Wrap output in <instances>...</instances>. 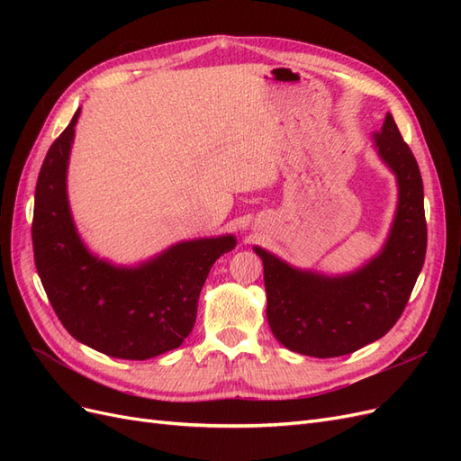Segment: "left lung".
Returning <instances> with one entry per match:
<instances>
[{
  "mask_svg": "<svg viewBox=\"0 0 461 461\" xmlns=\"http://www.w3.org/2000/svg\"><path fill=\"white\" fill-rule=\"evenodd\" d=\"M376 156L398 185L394 221L381 252L346 275L292 267L259 246L267 292V321L275 339L313 357L352 354L394 327L410 300L427 252L423 180L410 146L386 113L373 134Z\"/></svg>",
  "mask_w": 461,
  "mask_h": 461,
  "instance_id": "left-lung-1",
  "label": "left lung"
}]
</instances>
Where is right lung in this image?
Masks as SVG:
<instances>
[{
	"label": "right lung",
	"instance_id": "obj_1",
	"mask_svg": "<svg viewBox=\"0 0 461 461\" xmlns=\"http://www.w3.org/2000/svg\"><path fill=\"white\" fill-rule=\"evenodd\" d=\"M48 151L34 194L32 246L40 281L78 342L119 359H149L190 334L209 269L236 246L234 234L183 240L138 265H115L82 242L68 205L67 171L75 124Z\"/></svg>",
	"mask_w": 461,
	"mask_h": 461
}]
</instances>
